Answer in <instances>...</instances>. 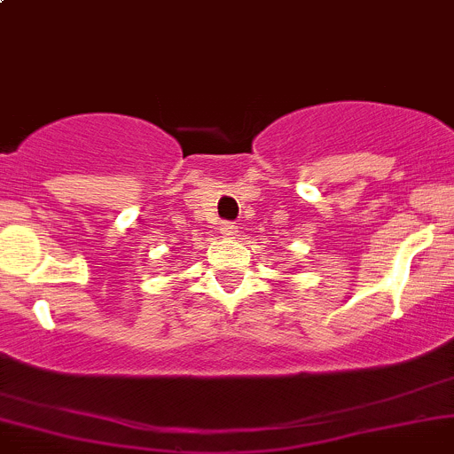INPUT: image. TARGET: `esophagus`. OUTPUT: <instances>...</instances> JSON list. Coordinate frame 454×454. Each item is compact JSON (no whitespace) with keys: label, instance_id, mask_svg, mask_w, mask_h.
I'll use <instances>...</instances> for the list:
<instances>
[{"label":"esophagus","instance_id":"obj_1","mask_svg":"<svg viewBox=\"0 0 454 454\" xmlns=\"http://www.w3.org/2000/svg\"><path fill=\"white\" fill-rule=\"evenodd\" d=\"M219 232H222L223 237H228V239H232L239 231H237V226L232 222H222L219 223Z\"/></svg>","mask_w":454,"mask_h":454}]
</instances>
